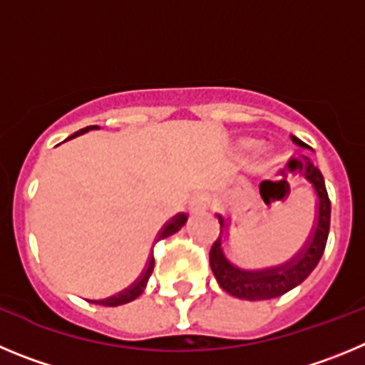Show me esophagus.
I'll return each mask as SVG.
<instances>
[{"label":"esophagus","mask_w":365,"mask_h":365,"mask_svg":"<svg viewBox=\"0 0 365 365\" xmlns=\"http://www.w3.org/2000/svg\"><path fill=\"white\" fill-rule=\"evenodd\" d=\"M187 209H189V212H196L202 209V202H200L198 196H192V198L189 200V205H187Z\"/></svg>","instance_id":"esophagus-1"}]
</instances>
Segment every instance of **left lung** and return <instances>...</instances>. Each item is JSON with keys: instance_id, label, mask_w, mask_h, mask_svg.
I'll list each match as a JSON object with an SVG mask.
<instances>
[{"instance_id": "8db88e82", "label": "left lung", "mask_w": 365, "mask_h": 365, "mask_svg": "<svg viewBox=\"0 0 365 365\" xmlns=\"http://www.w3.org/2000/svg\"><path fill=\"white\" fill-rule=\"evenodd\" d=\"M291 140L297 145L307 149V145L300 138L291 136ZM291 173H300L313 185L314 195H317V218H314L313 229L300 251L291 256L289 260H285L284 264L264 269L242 267L229 251L225 232H223L225 220L218 215L220 236L212 244L209 262H211V269L220 287L232 297L244 298V300H269V298L282 297L309 277L324 255L331 222V202L327 196L324 176L307 156H302L298 162H294Z\"/></svg>"}]
</instances>
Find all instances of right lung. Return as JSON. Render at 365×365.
Returning a JSON list of instances; mask_svg holds the SVG:
<instances>
[{
  "mask_svg": "<svg viewBox=\"0 0 365 365\" xmlns=\"http://www.w3.org/2000/svg\"><path fill=\"white\" fill-rule=\"evenodd\" d=\"M93 129H98V125L85 127V129H81V130H78V133L72 134L71 138H76V136H80V134H85V133H87V130H93ZM185 222H187V216L183 215V212L176 215L175 218L169 220V222H167L165 225H163L162 231L158 232V240L167 238V236L178 232L180 229H182L183 225H185ZM153 269H154V256L150 255V258H149V262H147V265H145V269H143V272H142V274H140V278H138V280L134 282L133 285H130V287L123 289L121 293L114 294V297L105 298V300H91V302H94V304H100V305H109V307H116V305L129 304V302H133L134 298H138V297H140V294L143 293V289L147 287V282H149V277H150V274H153Z\"/></svg>",
  "mask_w": 365,
  "mask_h": 365,
  "instance_id": "obj_1",
  "label": "right lung"
}]
</instances>
